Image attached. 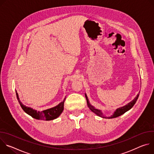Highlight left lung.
<instances>
[{"instance_id": "left-lung-1", "label": "left lung", "mask_w": 154, "mask_h": 154, "mask_svg": "<svg viewBox=\"0 0 154 154\" xmlns=\"http://www.w3.org/2000/svg\"><path fill=\"white\" fill-rule=\"evenodd\" d=\"M85 97H86V101H87V104H88V106H89L90 109H91V110L95 114H96L97 116H100V117H102L103 118H117L122 115H123L124 113H125L126 112H127L128 110H129L130 109H131V108H132L134 106V105L135 104L138 97H139V94L137 95V96L132 100L131 102H130V103H128L127 105L122 106V107H121V108H118L116 112H115V113L113 115V116H112L111 117H105L104 115H103L102 113L101 112L100 110H99V109H96L94 108V106H93L92 105H91L89 103V101H88V97L86 96V95L85 94Z\"/></svg>"}]
</instances>
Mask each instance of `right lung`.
<instances>
[{
    "mask_svg": "<svg viewBox=\"0 0 154 154\" xmlns=\"http://www.w3.org/2000/svg\"><path fill=\"white\" fill-rule=\"evenodd\" d=\"M16 96L19 101V103L20 106L22 107V108H23V110L26 113L31 116L32 118L36 119H41V120H45V121L53 120L54 119L57 118L63 111L64 102L65 100V99L63 102L60 103L57 106L55 107L46 109V110H44L42 112H39V111L35 110V109H33L32 108L26 106V105H24L23 103H22L19 100L18 94L17 93H16Z\"/></svg>",
    "mask_w": 154,
    "mask_h": 154,
    "instance_id": "add662e5",
    "label": "right lung"
}]
</instances>
